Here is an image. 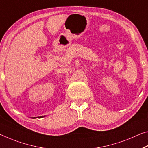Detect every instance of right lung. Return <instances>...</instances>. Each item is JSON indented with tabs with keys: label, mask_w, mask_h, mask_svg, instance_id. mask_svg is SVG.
Segmentation results:
<instances>
[{
	"label": "right lung",
	"mask_w": 148,
	"mask_h": 148,
	"mask_svg": "<svg viewBox=\"0 0 148 148\" xmlns=\"http://www.w3.org/2000/svg\"><path fill=\"white\" fill-rule=\"evenodd\" d=\"M42 117H43V116H40V118H42Z\"/></svg>",
	"instance_id": "obj_1"
}]
</instances>
